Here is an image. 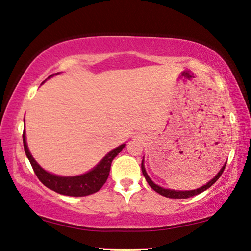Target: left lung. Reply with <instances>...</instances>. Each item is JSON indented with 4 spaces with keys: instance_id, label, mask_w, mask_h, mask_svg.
<instances>
[{
    "instance_id": "1",
    "label": "left lung",
    "mask_w": 251,
    "mask_h": 251,
    "mask_svg": "<svg viewBox=\"0 0 251 251\" xmlns=\"http://www.w3.org/2000/svg\"><path fill=\"white\" fill-rule=\"evenodd\" d=\"M225 166H226V164H225V165L223 166V167L221 168V171L217 173L216 176H215L214 178H211L210 181L208 182V183H206V184H204L203 186H201V188H199V189H196V190H189V191H178V190H176V191H175V190H171V189H165V188H161V186L157 185L156 183H153V182H152V179H151V178L149 177V175L147 174V172H146V167H144V165H143V160H142V164H141V168H142V173H143L144 177H146V179H147V182L149 183V185L151 186V188H152L156 192L159 193V195L164 196V197H167V198H172V199H186V198H190V197L197 196V195H199V193H201V192L206 191L207 189H209L210 186L213 185L214 183L216 182L217 179L221 177L222 173L224 172Z\"/></svg>"
}]
</instances>
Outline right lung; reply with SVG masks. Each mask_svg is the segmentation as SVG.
<instances>
[{
    "label": "right lung",
    "instance_id": "obj_1",
    "mask_svg": "<svg viewBox=\"0 0 251 251\" xmlns=\"http://www.w3.org/2000/svg\"><path fill=\"white\" fill-rule=\"evenodd\" d=\"M53 75H51L52 77ZM49 77V78H50ZM23 141H24V149L26 152V156L29 160L31 167H33L35 174L38 179L47 186V188L53 190L56 193L63 196L70 197H84L89 196L92 193L98 192L107 181L109 172H110L111 162L114 158L121 152L126 144H122L111 150L110 152L105 154L99 164L91 169L90 172L85 173L82 175L76 176H60L49 173L37 164V161L31 156L29 149H28L27 141H26V132L24 130L23 133Z\"/></svg>",
    "mask_w": 251,
    "mask_h": 251
}]
</instances>
